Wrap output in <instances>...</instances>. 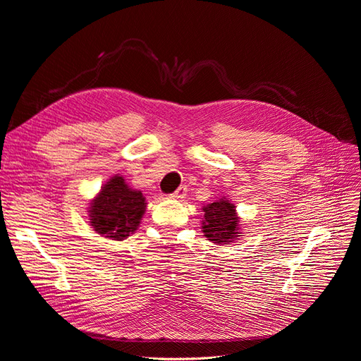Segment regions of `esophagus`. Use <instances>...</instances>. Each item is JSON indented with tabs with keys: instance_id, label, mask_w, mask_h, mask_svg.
<instances>
[{
	"instance_id": "obj_1",
	"label": "esophagus",
	"mask_w": 361,
	"mask_h": 361,
	"mask_svg": "<svg viewBox=\"0 0 361 361\" xmlns=\"http://www.w3.org/2000/svg\"><path fill=\"white\" fill-rule=\"evenodd\" d=\"M185 192H188L185 185H180V188L176 192H173L169 197H172V200H183V197L185 196Z\"/></svg>"
}]
</instances>
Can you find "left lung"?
<instances>
[{
  "label": "left lung",
  "instance_id": "left-lung-1",
  "mask_svg": "<svg viewBox=\"0 0 361 361\" xmlns=\"http://www.w3.org/2000/svg\"><path fill=\"white\" fill-rule=\"evenodd\" d=\"M202 232L204 235L216 244H229L240 237V217L235 205L231 204L225 196L216 202L202 207Z\"/></svg>",
  "mask_w": 361,
  "mask_h": 361
}]
</instances>
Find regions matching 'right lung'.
<instances>
[{
    "instance_id": "right-lung-1",
    "label": "right lung",
    "mask_w": 361,
    "mask_h": 361,
    "mask_svg": "<svg viewBox=\"0 0 361 361\" xmlns=\"http://www.w3.org/2000/svg\"><path fill=\"white\" fill-rule=\"evenodd\" d=\"M145 208L144 195L129 188L121 176H115L90 202V225L97 234L121 241L137 229Z\"/></svg>"
}]
</instances>
